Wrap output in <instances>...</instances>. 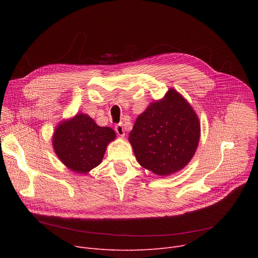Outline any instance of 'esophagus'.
Returning <instances> with one entry per match:
<instances>
[{
	"label": "esophagus",
	"instance_id": "34e87169",
	"mask_svg": "<svg viewBox=\"0 0 258 258\" xmlns=\"http://www.w3.org/2000/svg\"><path fill=\"white\" fill-rule=\"evenodd\" d=\"M115 131H116L117 135H119V136H121V137H123L124 135H125V130H124L123 124H122V123L116 124L115 125Z\"/></svg>",
	"mask_w": 258,
	"mask_h": 258
}]
</instances>
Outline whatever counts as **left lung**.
Masks as SVG:
<instances>
[{"instance_id": "8db88e82", "label": "left lung", "mask_w": 258, "mask_h": 258, "mask_svg": "<svg viewBox=\"0 0 258 258\" xmlns=\"http://www.w3.org/2000/svg\"><path fill=\"white\" fill-rule=\"evenodd\" d=\"M199 139L197 114L173 89L139 115L128 138L140 165L159 175L184 168L194 157Z\"/></svg>"}]
</instances>
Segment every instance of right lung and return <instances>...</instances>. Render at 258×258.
Segmentation results:
<instances>
[{"label": "right lung", "instance_id": "add662e5", "mask_svg": "<svg viewBox=\"0 0 258 258\" xmlns=\"http://www.w3.org/2000/svg\"><path fill=\"white\" fill-rule=\"evenodd\" d=\"M115 137L111 127L99 126L88 115L78 114L58 125L53 147L68 168L86 173L101 163L106 145Z\"/></svg>", "mask_w": 258, "mask_h": 258}]
</instances>
